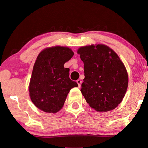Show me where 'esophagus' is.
Returning <instances> with one entry per match:
<instances>
[{
	"label": "esophagus",
	"mask_w": 148,
	"mask_h": 148,
	"mask_svg": "<svg viewBox=\"0 0 148 148\" xmlns=\"http://www.w3.org/2000/svg\"><path fill=\"white\" fill-rule=\"evenodd\" d=\"M77 83L79 88H80V87H81V84H82V80H81V79H78V80H77Z\"/></svg>",
	"instance_id": "obj_1"
}]
</instances>
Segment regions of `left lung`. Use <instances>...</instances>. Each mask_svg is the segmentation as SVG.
Listing matches in <instances>:
<instances>
[{
	"mask_svg": "<svg viewBox=\"0 0 148 148\" xmlns=\"http://www.w3.org/2000/svg\"><path fill=\"white\" fill-rule=\"evenodd\" d=\"M77 53L84 64L82 92L90 106L98 112L116 108L128 87V74L119 56L103 44L84 46Z\"/></svg>",
	"mask_w": 148,
	"mask_h": 148,
	"instance_id": "8db88e82",
	"label": "left lung"
}]
</instances>
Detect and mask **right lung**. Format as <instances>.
Returning <instances> with one entry per match:
<instances>
[{
    "instance_id": "right-lung-1",
    "label": "right lung",
    "mask_w": 148,
    "mask_h": 148,
    "mask_svg": "<svg viewBox=\"0 0 148 148\" xmlns=\"http://www.w3.org/2000/svg\"><path fill=\"white\" fill-rule=\"evenodd\" d=\"M67 47L54 46L38 54L34 65L29 92L34 105L46 112L56 113L63 106L69 91L78 85L69 78L64 64L73 56Z\"/></svg>"
}]
</instances>
